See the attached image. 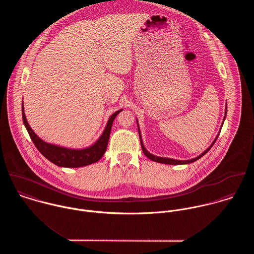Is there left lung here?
<instances>
[{
	"mask_svg": "<svg viewBox=\"0 0 254 254\" xmlns=\"http://www.w3.org/2000/svg\"><path fill=\"white\" fill-rule=\"evenodd\" d=\"M226 115H227V108H226V110H225V116H224V119H223V123H224V121H225V118H226ZM223 123H222V125H223ZM137 124H138V119H137ZM220 129H222V126H221V128ZM138 130H139V136H140V140H141V146H142V150H143V152H144V154H145V156L147 157V158H149L150 160H152V161H155V162H158V163H164V164H171V165H180V164H189V163H192V162H194V161H196L197 159H199L200 157H202L211 147H212V145H214V143L216 142V140L218 139V137H219V134H220V131H219V133L217 134V136H216V138L214 139V141L212 142V144L209 145V147H207L202 153H200L198 156H196V157H194V158H191V159H189V160H178V159H173V158H168V157H160V156H156V155H154V154H152V153H150L149 151H147V149L145 148V145H144V143H143V140H142V135H141V131H140V129H139V124H138Z\"/></svg>",
	"mask_w": 254,
	"mask_h": 254,
	"instance_id": "obj_1",
	"label": "left lung"
}]
</instances>
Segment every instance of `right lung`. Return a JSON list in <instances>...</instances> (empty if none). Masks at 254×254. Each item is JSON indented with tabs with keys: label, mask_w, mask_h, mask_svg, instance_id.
<instances>
[{
	"label": "right lung",
	"mask_w": 254,
	"mask_h": 254,
	"mask_svg": "<svg viewBox=\"0 0 254 254\" xmlns=\"http://www.w3.org/2000/svg\"><path fill=\"white\" fill-rule=\"evenodd\" d=\"M119 109L115 111L110 117L107 123V126L102 133L101 137L93 144L84 148H70L62 145H54L43 141L35 134V132L31 129L30 125L27 122L24 108L22 103V120L23 124L38 150L51 162L60 166L66 168H77L90 165L92 163L100 160L107 150V146L109 144V135L111 131V126L116 115L121 111Z\"/></svg>",
	"instance_id": "obj_1"
}]
</instances>
